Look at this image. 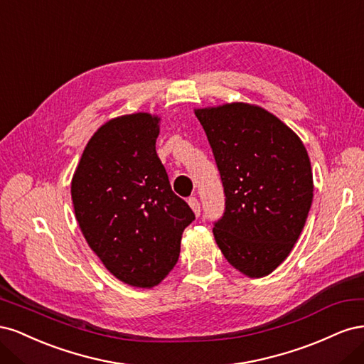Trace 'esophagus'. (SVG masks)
<instances>
[{
	"mask_svg": "<svg viewBox=\"0 0 364 364\" xmlns=\"http://www.w3.org/2000/svg\"><path fill=\"white\" fill-rule=\"evenodd\" d=\"M188 203H190L191 209L194 211V214L199 217L200 215V202H199V199H197V197H190Z\"/></svg>",
	"mask_w": 364,
	"mask_h": 364,
	"instance_id": "1",
	"label": "esophagus"
}]
</instances>
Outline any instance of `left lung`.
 <instances>
[{
  "label": "left lung",
  "mask_w": 364,
  "mask_h": 364,
  "mask_svg": "<svg viewBox=\"0 0 364 364\" xmlns=\"http://www.w3.org/2000/svg\"><path fill=\"white\" fill-rule=\"evenodd\" d=\"M225 191L214 238L229 264L267 277L289 257L313 202L302 141L279 118L247 103L196 109Z\"/></svg>",
  "instance_id": "8db88e82"
}]
</instances>
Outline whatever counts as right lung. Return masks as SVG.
<instances>
[{"label":"right lung","instance_id":"add662e5","mask_svg":"<svg viewBox=\"0 0 364 364\" xmlns=\"http://www.w3.org/2000/svg\"><path fill=\"white\" fill-rule=\"evenodd\" d=\"M159 118L107 121L87 142L71 182L75 218L115 278L151 289L178 262L183 229L196 218L170 186L156 155Z\"/></svg>","mask_w":364,"mask_h":364}]
</instances>
